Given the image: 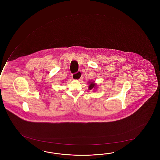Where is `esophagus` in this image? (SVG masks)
<instances>
[{"label": "esophagus", "mask_w": 160, "mask_h": 160, "mask_svg": "<svg viewBox=\"0 0 160 160\" xmlns=\"http://www.w3.org/2000/svg\"><path fill=\"white\" fill-rule=\"evenodd\" d=\"M79 73H81V71H79V72H78ZM72 78H73V79H76V80H80V78H79V79H78V78H77V76H76V73H73V75H72Z\"/></svg>", "instance_id": "esophagus-1"}]
</instances>
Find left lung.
I'll return each mask as SVG.
<instances>
[{
  "label": "left lung",
  "mask_w": 160,
  "mask_h": 160,
  "mask_svg": "<svg viewBox=\"0 0 160 160\" xmlns=\"http://www.w3.org/2000/svg\"><path fill=\"white\" fill-rule=\"evenodd\" d=\"M95 87H96V84H95L94 82H92L89 85V90H92V89L94 90Z\"/></svg>",
  "instance_id": "8db88e82"
}]
</instances>
